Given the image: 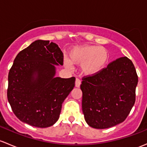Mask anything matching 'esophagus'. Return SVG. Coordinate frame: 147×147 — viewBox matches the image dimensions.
Instances as JSON below:
<instances>
[{
	"mask_svg": "<svg viewBox=\"0 0 147 147\" xmlns=\"http://www.w3.org/2000/svg\"><path fill=\"white\" fill-rule=\"evenodd\" d=\"M80 84H81V80L79 78H76V80H75V86H76V87H80Z\"/></svg>",
	"mask_w": 147,
	"mask_h": 147,
	"instance_id": "obj_1",
	"label": "esophagus"
}]
</instances>
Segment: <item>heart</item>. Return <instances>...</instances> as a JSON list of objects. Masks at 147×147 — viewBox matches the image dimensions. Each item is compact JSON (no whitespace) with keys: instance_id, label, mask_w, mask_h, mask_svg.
<instances>
[{"instance_id":"obj_1","label":"heart","mask_w":147,"mask_h":147,"mask_svg":"<svg viewBox=\"0 0 147 147\" xmlns=\"http://www.w3.org/2000/svg\"><path fill=\"white\" fill-rule=\"evenodd\" d=\"M69 58L72 63L81 65L83 73L95 75L107 66L110 55L102 46L85 45L73 48L69 52ZM64 65L67 68L72 67V63L68 59H65Z\"/></svg>"}]
</instances>
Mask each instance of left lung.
<instances>
[{
    "mask_svg": "<svg viewBox=\"0 0 147 147\" xmlns=\"http://www.w3.org/2000/svg\"><path fill=\"white\" fill-rule=\"evenodd\" d=\"M138 76L127 57L112 61L101 72L82 78V106L89 126L105 129L124 121L135 103Z\"/></svg>",
    "mask_w": 147,
    "mask_h": 147,
    "instance_id": "1",
    "label": "left lung"
}]
</instances>
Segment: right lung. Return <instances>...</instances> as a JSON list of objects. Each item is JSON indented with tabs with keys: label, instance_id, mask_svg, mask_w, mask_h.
<instances>
[{
	"label": "right lung",
	"instance_id": "right-lung-1",
	"mask_svg": "<svg viewBox=\"0 0 147 147\" xmlns=\"http://www.w3.org/2000/svg\"><path fill=\"white\" fill-rule=\"evenodd\" d=\"M54 65H63L57 44L37 40L17 55L9 71L7 100L21 121L37 127L53 125L75 78H55Z\"/></svg>",
	"mask_w": 147,
	"mask_h": 147
}]
</instances>
